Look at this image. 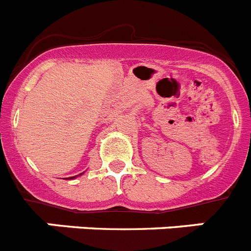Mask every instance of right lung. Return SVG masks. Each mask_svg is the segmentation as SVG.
Segmentation results:
<instances>
[{"label":"right lung","mask_w":251,"mask_h":251,"mask_svg":"<svg viewBox=\"0 0 251 251\" xmlns=\"http://www.w3.org/2000/svg\"><path fill=\"white\" fill-rule=\"evenodd\" d=\"M74 177H75V176H74ZM70 178H73V177H70Z\"/></svg>","instance_id":"right-lung-1"}]
</instances>
